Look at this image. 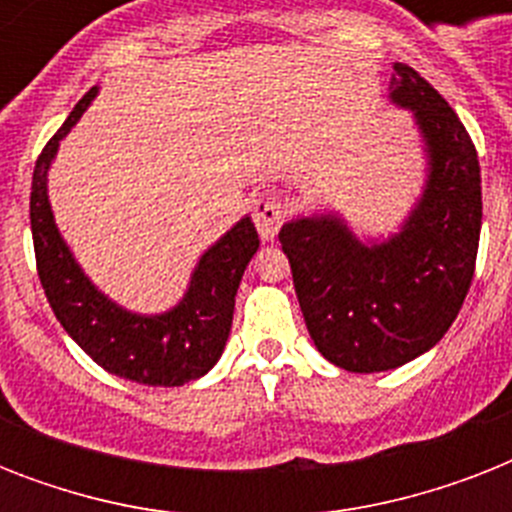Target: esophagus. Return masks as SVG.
<instances>
[{"label": "esophagus", "mask_w": 512, "mask_h": 512, "mask_svg": "<svg viewBox=\"0 0 512 512\" xmlns=\"http://www.w3.org/2000/svg\"><path fill=\"white\" fill-rule=\"evenodd\" d=\"M255 225L260 236L265 241H271L276 233H279L281 223H284V204H281L279 196H263V199L255 201Z\"/></svg>", "instance_id": "1"}]
</instances>
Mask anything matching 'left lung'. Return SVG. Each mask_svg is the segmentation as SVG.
Listing matches in <instances>:
<instances>
[{"instance_id":"left-lung-1","label":"left lung","mask_w":512,"mask_h":512,"mask_svg":"<svg viewBox=\"0 0 512 512\" xmlns=\"http://www.w3.org/2000/svg\"><path fill=\"white\" fill-rule=\"evenodd\" d=\"M390 103L412 111L425 183L385 239H358L337 212L281 225L300 311L319 353L345 372H388L428 353L457 319L476 271L481 167L449 103L393 63Z\"/></svg>"}]
</instances>
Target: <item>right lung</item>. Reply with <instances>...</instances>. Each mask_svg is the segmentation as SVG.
<instances>
[{
  "label": "right lung",
  "instance_id": "right-lung-1",
  "mask_svg": "<svg viewBox=\"0 0 512 512\" xmlns=\"http://www.w3.org/2000/svg\"><path fill=\"white\" fill-rule=\"evenodd\" d=\"M95 95L98 87H92L76 103L71 116L36 159L31 180L36 271L60 327L95 364L140 385L177 388L204 377L223 356L236 289L260 247V239L252 217H241L199 257L183 300L170 311L154 316L132 313L103 295L60 236L47 196V172L58 154L60 140L82 119Z\"/></svg>",
  "mask_w": 512,
  "mask_h": 512
}]
</instances>
